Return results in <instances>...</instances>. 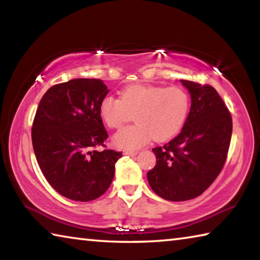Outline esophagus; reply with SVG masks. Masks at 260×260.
Returning <instances> with one entry per match:
<instances>
[{"label":"esophagus","mask_w":260,"mask_h":260,"mask_svg":"<svg viewBox=\"0 0 260 260\" xmlns=\"http://www.w3.org/2000/svg\"><path fill=\"white\" fill-rule=\"evenodd\" d=\"M138 152L139 150H128V149H127V150H124L125 155H128V156H135L138 155Z\"/></svg>","instance_id":"1"}]
</instances>
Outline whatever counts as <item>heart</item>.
Returning <instances> with one entry per match:
<instances>
[{
  "mask_svg": "<svg viewBox=\"0 0 260 260\" xmlns=\"http://www.w3.org/2000/svg\"><path fill=\"white\" fill-rule=\"evenodd\" d=\"M190 104V95L181 87L136 85L125 88L120 99L104 98L100 114L112 129L121 128L134 116L136 124L114 135L113 143L119 148L136 149L151 138L165 141L177 135L187 120Z\"/></svg>",
  "mask_w": 260,
  "mask_h": 260,
  "instance_id": "heart-1",
  "label": "heart"
}]
</instances>
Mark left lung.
<instances>
[{"mask_svg":"<svg viewBox=\"0 0 260 260\" xmlns=\"http://www.w3.org/2000/svg\"><path fill=\"white\" fill-rule=\"evenodd\" d=\"M190 93V112L178 136L152 149L155 167L147 174L158 196L172 202L200 196L217 179L230 149L233 121L212 86L181 80Z\"/></svg>","mask_w":260,"mask_h":260,"instance_id":"left-lung-1","label":"left lung"}]
</instances>
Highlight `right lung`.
<instances>
[{"label":"right lung","instance_id":"1","mask_svg":"<svg viewBox=\"0 0 260 260\" xmlns=\"http://www.w3.org/2000/svg\"><path fill=\"white\" fill-rule=\"evenodd\" d=\"M101 79H72L42 96L32 126L35 157L43 175L67 199L89 202L108 190L121 152L107 147L100 104L108 94Z\"/></svg>","mask_w":260,"mask_h":260}]
</instances>
